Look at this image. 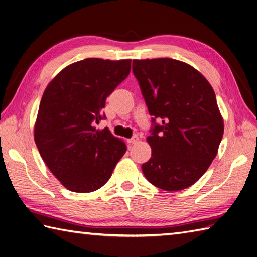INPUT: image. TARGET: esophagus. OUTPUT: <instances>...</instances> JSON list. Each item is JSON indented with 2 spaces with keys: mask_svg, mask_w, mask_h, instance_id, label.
I'll return each mask as SVG.
<instances>
[{
  "mask_svg": "<svg viewBox=\"0 0 257 257\" xmlns=\"http://www.w3.org/2000/svg\"><path fill=\"white\" fill-rule=\"evenodd\" d=\"M138 140H139L138 136H134L133 138L127 139V143H128V144H136V143H138Z\"/></svg>",
  "mask_w": 257,
  "mask_h": 257,
  "instance_id": "esophagus-1",
  "label": "esophagus"
}]
</instances>
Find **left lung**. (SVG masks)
Segmentation results:
<instances>
[{"label": "left lung", "mask_w": 257, "mask_h": 257, "mask_svg": "<svg viewBox=\"0 0 257 257\" xmlns=\"http://www.w3.org/2000/svg\"><path fill=\"white\" fill-rule=\"evenodd\" d=\"M133 72L155 123L145 177L162 190L187 189L209 169L224 133L215 92L199 70L173 58L134 59Z\"/></svg>", "instance_id": "left-lung-1"}]
</instances>
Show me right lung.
<instances>
[{
    "label": "right lung",
    "instance_id": "right-lung-1",
    "mask_svg": "<svg viewBox=\"0 0 257 257\" xmlns=\"http://www.w3.org/2000/svg\"><path fill=\"white\" fill-rule=\"evenodd\" d=\"M130 68L132 59L86 58L61 70L43 94L35 144L51 172L73 192L100 189L127 151L121 139L95 123Z\"/></svg>",
    "mask_w": 257,
    "mask_h": 257
}]
</instances>
